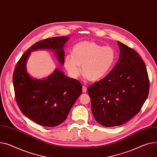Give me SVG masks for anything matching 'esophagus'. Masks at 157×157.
Instances as JSON below:
<instances>
[{
	"label": "esophagus",
	"mask_w": 157,
	"mask_h": 157,
	"mask_svg": "<svg viewBox=\"0 0 157 157\" xmlns=\"http://www.w3.org/2000/svg\"><path fill=\"white\" fill-rule=\"evenodd\" d=\"M87 88L86 86H83V87H82V92L83 93H86L87 92Z\"/></svg>",
	"instance_id": "1"
}]
</instances>
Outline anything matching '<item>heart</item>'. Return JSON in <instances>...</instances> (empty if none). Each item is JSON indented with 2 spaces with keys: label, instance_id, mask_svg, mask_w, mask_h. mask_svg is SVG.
Here are the masks:
<instances>
[{
  "label": "heart",
  "instance_id": "obj_1",
  "mask_svg": "<svg viewBox=\"0 0 157 157\" xmlns=\"http://www.w3.org/2000/svg\"><path fill=\"white\" fill-rule=\"evenodd\" d=\"M115 59V52L109 46H101L94 41H83L76 44L72 55L64 58V67L68 75L77 78L81 73L90 81L104 77L111 70Z\"/></svg>",
  "mask_w": 157,
  "mask_h": 157
}]
</instances>
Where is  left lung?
<instances>
[{"label": "left lung", "instance_id": "obj_1", "mask_svg": "<svg viewBox=\"0 0 157 157\" xmlns=\"http://www.w3.org/2000/svg\"><path fill=\"white\" fill-rule=\"evenodd\" d=\"M118 61L106 77L87 89L95 119L105 127L120 126L140 111L150 89V82L140 56L117 41Z\"/></svg>", "mask_w": 157, "mask_h": 157}]
</instances>
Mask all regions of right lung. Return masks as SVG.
Listing matches in <instances>:
<instances>
[{"mask_svg": "<svg viewBox=\"0 0 157 157\" xmlns=\"http://www.w3.org/2000/svg\"><path fill=\"white\" fill-rule=\"evenodd\" d=\"M68 36H58L37 42L24 53L13 74L15 98L21 112L37 124L54 127L63 123L82 92L81 83L67 77L58 69L44 80L31 78L26 68L31 52L51 49L63 64V46Z\"/></svg>", "mask_w": 157, "mask_h": 157, "instance_id": "1", "label": "right lung"}]
</instances>
